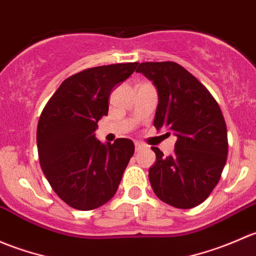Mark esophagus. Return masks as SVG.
Instances as JSON below:
<instances>
[{"mask_svg":"<svg viewBox=\"0 0 256 256\" xmlns=\"http://www.w3.org/2000/svg\"><path fill=\"white\" fill-rule=\"evenodd\" d=\"M144 144H140V142H135V150L136 151H140L141 148H144Z\"/></svg>","mask_w":256,"mask_h":256,"instance_id":"1","label":"esophagus"}]
</instances>
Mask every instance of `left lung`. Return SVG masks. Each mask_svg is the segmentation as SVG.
Here are the masks:
<instances>
[{
  "label": "left lung",
  "mask_w": 256,
  "mask_h": 256,
  "mask_svg": "<svg viewBox=\"0 0 256 256\" xmlns=\"http://www.w3.org/2000/svg\"><path fill=\"white\" fill-rule=\"evenodd\" d=\"M136 72L157 89L154 128L177 136L171 156L151 147L156 154L148 170L152 190L172 207H197L219 182L226 162L228 135L220 108L207 88L174 62H144Z\"/></svg>",
  "instance_id": "obj_1"
}]
</instances>
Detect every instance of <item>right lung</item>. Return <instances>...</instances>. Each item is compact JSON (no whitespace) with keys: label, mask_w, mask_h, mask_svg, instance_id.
<instances>
[{"label":"right lung","mask_w":256,"mask_h":256,"mask_svg":"<svg viewBox=\"0 0 256 256\" xmlns=\"http://www.w3.org/2000/svg\"><path fill=\"white\" fill-rule=\"evenodd\" d=\"M138 63L85 69L56 89L40 114L37 128L40 164L62 200L79 210L102 207L118 190L135 152L128 138L102 144L98 121L109 112V96Z\"/></svg>","instance_id":"obj_1"}]
</instances>
